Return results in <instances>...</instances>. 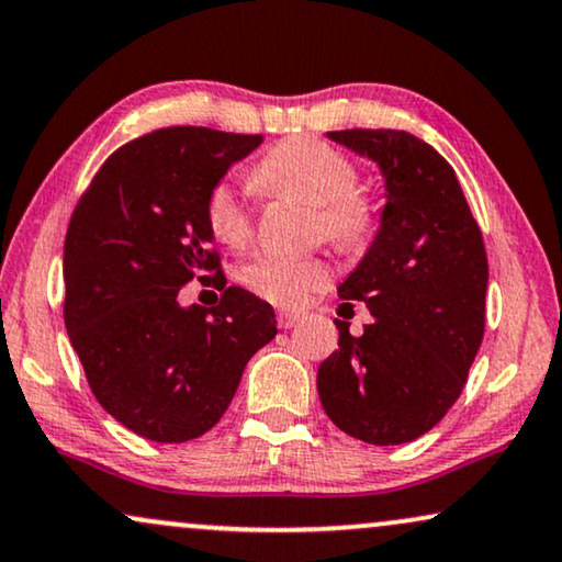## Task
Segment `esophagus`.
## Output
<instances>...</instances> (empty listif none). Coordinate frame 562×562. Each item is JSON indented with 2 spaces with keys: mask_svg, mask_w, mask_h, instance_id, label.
Here are the masks:
<instances>
[{
  "mask_svg": "<svg viewBox=\"0 0 562 562\" xmlns=\"http://www.w3.org/2000/svg\"><path fill=\"white\" fill-rule=\"evenodd\" d=\"M277 322H280L282 329H293V326L301 322V314H295V311H280Z\"/></svg>",
  "mask_w": 562,
  "mask_h": 562,
  "instance_id": "obj_1",
  "label": "esophagus"
}]
</instances>
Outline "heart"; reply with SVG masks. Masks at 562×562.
<instances>
[{
	"label": "heart",
	"mask_w": 562,
	"mask_h": 562,
	"mask_svg": "<svg viewBox=\"0 0 562 562\" xmlns=\"http://www.w3.org/2000/svg\"><path fill=\"white\" fill-rule=\"evenodd\" d=\"M358 181V162L318 137L277 142L251 168V183L259 194L314 204L318 231L342 248L366 246L379 231V204ZM204 220L212 236L231 248H244L254 238L251 207L228 181L207 191ZM329 277L331 267L322 257L259 254L240 267L244 288L274 305H297L326 285Z\"/></svg>",
	"instance_id": "1"
}]
</instances>
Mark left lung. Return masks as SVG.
Segmentation results:
<instances>
[{
	"label": "left lung",
	"instance_id": "obj_1",
	"mask_svg": "<svg viewBox=\"0 0 562 562\" xmlns=\"http://www.w3.org/2000/svg\"><path fill=\"white\" fill-rule=\"evenodd\" d=\"M386 179L381 231L339 285L363 301V334L334 318L339 350L318 366V400L347 436L373 446L420 438L459 400L485 334L487 254L457 173L428 142L396 130L329 132Z\"/></svg>",
	"mask_w": 562,
	"mask_h": 562
}]
</instances>
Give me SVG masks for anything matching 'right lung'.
<instances>
[{
	"label": "right lung",
	"mask_w": 562,
	"mask_h": 562,
	"mask_svg": "<svg viewBox=\"0 0 562 562\" xmlns=\"http://www.w3.org/2000/svg\"><path fill=\"white\" fill-rule=\"evenodd\" d=\"M261 134L162 126L111 153L69 217L64 324L90 392L124 428L187 443L215 428L251 355L272 342V305L225 288L204 220L207 191ZM191 279L212 310L178 305Z\"/></svg>",
	"instance_id": "right-lung-1"
}]
</instances>
